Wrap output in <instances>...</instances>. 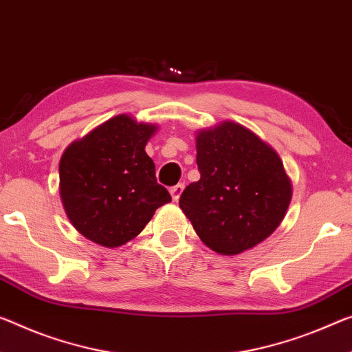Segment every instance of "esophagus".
Here are the masks:
<instances>
[{
  "label": "esophagus",
  "mask_w": 352,
  "mask_h": 352,
  "mask_svg": "<svg viewBox=\"0 0 352 352\" xmlns=\"http://www.w3.org/2000/svg\"><path fill=\"white\" fill-rule=\"evenodd\" d=\"M183 188H185V185H183V183H178V185H175V186H172L170 189H169V192H170V196H172V200H177L180 199V194H182V191H183Z\"/></svg>",
  "instance_id": "34e87169"
}]
</instances>
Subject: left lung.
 I'll list each match as a JSON object with an SVG mask.
<instances>
[{
    "instance_id": "obj_1",
    "label": "left lung",
    "mask_w": 352,
    "mask_h": 352,
    "mask_svg": "<svg viewBox=\"0 0 352 352\" xmlns=\"http://www.w3.org/2000/svg\"><path fill=\"white\" fill-rule=\"evenodd\" d=\"M196 141L200 180L178 204L210 249L241 254L280 224L292 183L274 150L235 122L200 131Z\"/></svg>"
}]
</instances>
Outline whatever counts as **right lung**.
I'll use <instances>...</instances> for the list:
<instances>
[{"label": "right lung", "instance_id": "1", "mask_svg": "<svg viewBox=\"0 0 352 352\" xmlns=\"http://www.w3.org/2000/svg\"><path fill=\"white\" fill-rule=\"evenodd\" d=\"M155 130L122 114L67 147L59 163V191L82 236L104 248L122 246L142 232L156 208L170 202L146 153Z\"/></svg>", "mask_w": 352, "mask_h": 352}]
</instances>
